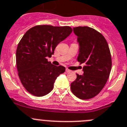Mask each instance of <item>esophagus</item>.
Segmentation results:
<instances>
[{
	"label": "esophagus",
	"instance_id": "esophagus-1",
	"mask_svg": "<svg viewBox=\"0 0 127 127\" xmlns=\"http://www.w3.org/2000/svg\"><path fill=\"white\" fill-rule=\"evenodd\" d=\"M66 72H67V73H70V72H71V70H68V69H66Z\"/></svg>",
	"mask_w": 127,
	"mask_h": 127
}]
</instances>
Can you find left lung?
Listing matches in <instances>:
<instances>
[{"instance_id": "8db88e82", "label": "left lung", "mask_w": 127, "mask_h": 127, "mask_svg": "<svg viewBox=\"0 0 127 127\" xmlns=\"http://www.w3.org/2000/svg\"><path fill=\"white\" fill-rule=\"evenodd\" d=\"M77 36L79 51L77 61L84 63L83 75L77 73L71 83L72 93L81 99L96 96L105 87L112 68L108 43L101 33L88 26L73 28Z\"/></svg>"}]
</instances>
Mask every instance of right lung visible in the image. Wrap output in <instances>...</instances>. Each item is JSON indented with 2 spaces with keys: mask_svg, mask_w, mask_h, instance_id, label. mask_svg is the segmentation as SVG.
I'll list each match as a JSON object with an SVG mask.
<instances>
[{
  "mask_svg": "<svg viewBox=\"0 0 127 127\" xmlns=\"http://www.w3.org/2000/svg\"><path fill=\"white\" fill-rule=\"evenodd\" d=\"M72 32L69 26L39 25L23 35L16 51V63L21 83L31 94L41 97L50 93L57 77L65 72L64 67L53 65L47 57Z\"/></svg>",
  "mask_w": 127,
  "mask_h": 127,
  "instance_id": "right-lung-1",
  "label": "right lung"
}]
</instances>
